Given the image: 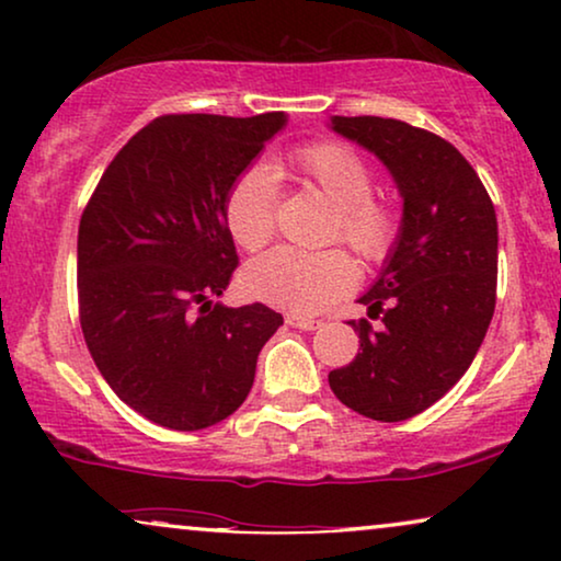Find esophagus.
<instances>
[{
  "instance_id": "1",
  "label": "esophagus",
  "mask_w": 561,
  "mask_h": 561,
  "mask_svg": "<svg viewBox=\"0 0 561 561\" xmlns=\"http://www.w3.org/2000/svg\"><path fill=\"white\" fill-rule=\"evenodd\" d=\"M286 324H290L294 329H301V332H313V329L321 327L319 319H309V317H296V313H288Z\"/></svg>"
}]
</instances>
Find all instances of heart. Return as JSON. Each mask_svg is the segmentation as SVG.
Here are the masks:
<instances>
[{"label":"heart","instance_id":"heart-1","mask_svg":"<svg viewBox=\"0 0 561 561\" xmlns=\"http://www.w3.org/2000/svg\"><path fill=\"white\" fill-rule=\"evenodd\" d=\"M298 179L334 206V237L367 263L388 257L398 240V214L373 196V171L342 142H313L290 156ZM229 234L244 250H260L275 232V175L252 165L232 183L225 204ZM357 267L340 250L301 252L278 248L244 271V288L260 301L296 313H317L355 288Z\"/></svg>","mask_w":561,"mask_h":561}]
</instances>
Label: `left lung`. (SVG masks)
<instances>
[{
	"mask_svg": "<svg viewBox=\"0 0 561 561\" xmlns=\"http://www.w3.org/2000/svg\"><path fill=\"white\" fill-rule=\"evenodd\" d=\"M363 145L403 198L398 240L359 304V352L329 373L347 409L405 421L434 405L467 373L495 311L497 219L485 186L455 145L401 119L332 117Z\"/></svg>",
	"mask_w": 561,
	"mask_h": 561,
	"instance_id": "8db88e82",
	"label": "left lung"
}]
</instances>
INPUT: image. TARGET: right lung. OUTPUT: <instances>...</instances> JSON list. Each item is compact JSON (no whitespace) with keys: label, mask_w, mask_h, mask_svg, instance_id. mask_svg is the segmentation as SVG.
<instances>
[{"label":"right lung","mask_w":561,"mask_h":561,"mask_svg":"<svg viewBox=\"0 0 561 561\" xmlns=\"http://www.w3.org/2000/svg\"><path fill=\"white\" fill-rule=\"evenodd\" d=\"M286 122L283 112L152 119L83 209V340L119 401L152 424L198 432L232 416L283 324L265 304L229 309L214 298L237 267L229 188Z\"/></svg>","instance_id":"right-lung-1"}]
</instances>
